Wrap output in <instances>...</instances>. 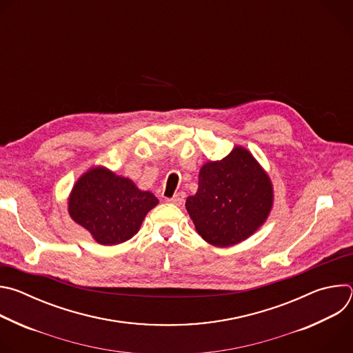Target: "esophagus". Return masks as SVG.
Returning <instances> with one entry per match:
<instances>
[{"mask_svg":"<svg viewBox=\"0 0 353 353\" xmlns=\"http://www.w3.org/2000/svg\"><path fill=\"white\" fill-rule=\"evenodd\" d=\"M184 198H185V194L184 192H177L174 194L172 198H169L168 201L170 204H174V205H181L184 203Z\"/></svg>","mask_w":353,"mask_h":353,"instance_id":"obj_1","label":"esophagus"}]
</instances>
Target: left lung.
<instances>
[{
  "instance_id": "8db88e82",
  "label": "left lung",
  "mask_w": 353,
  "mask_h": 353,
  "mask_svg": "<svg viewBox=\"0 0 353 353\" xmlns=\"http://www.w3.org/2000/svg\"><path fill=\"white\" fill-rule=\"evenodd\" d=\"M274 203L272 183L243 146L198 174V190L185 208L198 234L216 247L234 245L253 234L268 218Z\"/></svg>"
}]
</instances>
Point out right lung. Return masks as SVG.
Masks as SVG:
<instances>
[{"instance_id": "1", "label": "right lung", "mask_w": 353, "mask_h": 353, "mask_svg": "<svg viewBox=\"0 0 353 353\" xmlns=\"http://www.w3.org/2000/svg\"><path fill=\"white\" fill-rule=\"evenodd\" d=\"M159 199L139 190L132 180L96 166L83 173L72 187L68 212L103 245H114L138 233L146 214Z\"/></svg>"}]
</instances>
